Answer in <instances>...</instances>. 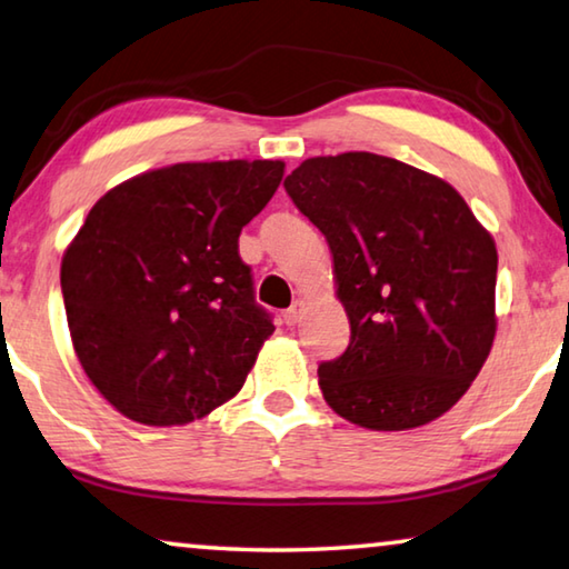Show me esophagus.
<instances>
[{
    "label": "esophagus",
    "mask_w": 569,
    "mask_h": 569,
    "mask_svg": "<svg viewBox=\"0 0 569 569\" xmlns=\"http://www.w3.org/2000/svg\"><path fill=\"white\" fill-rule=\"evenodd\" d=\"M303 313H306V303L303 301H293L291 309L283 311V323H288V327H296V323L301 321Z\"/></svg>",
    "instance_id": "34e87169"
}]
</instances>
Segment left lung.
I'll list each match as a JSON object with an SVG mask.
<instances>
[{
    "instance_id": "left-lung-1",
    "label": "left lung",
    "mask_w": 569,
    "mask_h": 569,
    "mask_svg": "<svg viewBox=\"0 0 569 569\" xmlns=\"http://www.w3.org/2000/svg\"><path fill=\"white\" fill-rule=\"evenodd\" d=\"M323 232L349 347L319 365L329 408L369 430L440 418L481 372L496 337V242L461 194L398 159L347 151L286 177Z\"/></svg>"
}]
</instances>
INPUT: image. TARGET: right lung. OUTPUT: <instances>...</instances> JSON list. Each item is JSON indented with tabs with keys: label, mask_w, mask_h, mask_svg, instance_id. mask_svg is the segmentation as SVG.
I'll return each instance as SVG.
<instances>
[{
	"label": "right lung",
	"mask_w": 569,
	"mask_h": 569,
	"mask_svg": "<svg viewBox=\"0 0 569 569\" xmlns=\"http://www.w3.org/2000/svg\"><path fill=\"white\" fill-rule=\"evenodd\" d=\"M283 161L143 171L88 212L60 266L80 367L129 420L184 426L236 398L273 321L252 296L240 230Z\"/></svg>",
	"instance_id": "add662e5"
}]
</instances>
